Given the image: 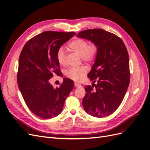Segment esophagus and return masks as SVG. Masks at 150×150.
Instances as JSON below:
<instances>
[{
    "mask_svg": "<svg viewBox=\"0 0 150 150\" xmlns=\"http://www.w3.org/2000/svg\"><path fill=\"white\" fill-rule=\"evenodd\" d=\"M74 86H75V87H76V88H79V87H81V84L78 83H74Z\"/></svg>",
    "mask_w": 150,
    "mask_h": 150,
    "instance_id": "34e87169",
    "label": "esophagus"
}]
</instances>
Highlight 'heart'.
Instances as JSON below:
<instances>
[{
    "label": "heart",
    "mask_w": 150,
    "mask_h": 150,
    "mask_svg": "<svg viewBox=\"0 0 150 150\" xmlns=\"http://www.w3.org/2000/svg\"><path fill=\"white\" fill-rule=\"evenodd\" d=\"M68 47L72 51L78 54L82 59L86 62L92 61L96 57L98 48L94 44H88L85 40L82 39H76L72 40L68 44ZM56 59L59 64H64L65 62V52L63 48H60L57 51ZM85 67H70L66 71V75L68 78L78 81L83 78L86 72Z\"/></svg>",
    "instance_id": "obj_1"
}]
</instances>
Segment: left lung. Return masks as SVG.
<instances>
[{
    "mask_svg": "<svg viewBox=\"0 0 150 150\" xmlns=\"http://www.w3.org/2000/svg\"><path fill=\"white\" fill-rule=\"evenodd\" d=\"M76 36L89 40L98 48L88 74L93 83L86 86L82 101L84 110L97 117L110 116L120 106L129 84L128 51L119 37L102 29L83 30Z\"/></svg>",
    "mask_w": 150,
    "mask_h": 150,
    "instance_id": "8db88e82",
    "label": "left lung"
}]
</instances>
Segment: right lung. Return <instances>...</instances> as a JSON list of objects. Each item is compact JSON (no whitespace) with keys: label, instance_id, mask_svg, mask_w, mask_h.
<instances>
[{"label":"right lung","instance_id":"obj_1","mask_svg":"<svg viewBox=\"0 0 150 150\" xmlns=\"http://www.w3.org/2000/svg\"><path fill=\"white\" fill-rule=\"evenodd\" d=\"M76 34L74 32L45 31L30 39L22 49L19 59L17 83L30 111L43 119H50L62 112L74 81L63 79L59 88L49 82L60 73L56 55L60 47Z\"/></svg>","mask_w":150,"mask_h":150}]
</instances>
